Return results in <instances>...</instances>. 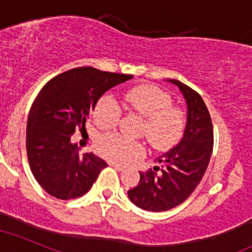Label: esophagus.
<instances>
[{
    "instance_id": "esophagus-1",
    "label": "esophagus",
    "mask_w": 252,
    "mask_h": 252,
    "mask_svg": "<svg viewBox=\"0 0 252 252\" xmlns=\"http://www.w3.org/2000/svg\"><path fill=\"white\" fill-rule=\"evenodd\" d=\"M109 165L113 166V168H115L116 170H119V172L124 170V166L120 165V164H116V162H109Z\"/></svg>"
}]
</instances>
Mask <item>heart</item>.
<instances>
[{
	"instance_id": "1",
	"label": "heart",
	"mask_w": 252,
	"mask_h": 252,
	"mask_svg": "<svg viewBox=\"0 0 252 252\" xmlns=\"http://www.w3.org/2000/svg\"><path fill=\"white\" fill-rule=\"evenodd\" d=\"M126 106L142 116V133L156 149H168L179 141L185 129V116L173 106L172 97L154 86H139L128 91ZM122 116L119 105L110 94L101 97L94 111L96 124L103 129L118 126ZM101 155L116 162H126L143 154V146L126 137L110 133L98 141Z\"/></svg>"
}]
</instances>
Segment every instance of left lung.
<instances>
[{"label":"left lung","instance_id":"obj_1","mask_svg":"<svg viewBox=\"0 0 252 252\" xmlns=\"http://www.w3.org/2000/svg\"><path fill=\"white\" fill-rule=\"evenodd\" d=\"M177 86L187 105V122L183 137L173 149L155 161L161 165L139 173L137 187L128 191L133 204L147 211H166L185 201L201 182L210 161L214 134L210 114L201 96L179 80Z\"/></svg>","mask_w":252,"mask_h":252}]
</instances>
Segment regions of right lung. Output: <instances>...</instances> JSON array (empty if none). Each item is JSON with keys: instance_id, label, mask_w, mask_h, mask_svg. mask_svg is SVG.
<instances>
[{"instance_id": "1", "label": "right lung", "mask_w": 252, "mask_h": 252, "mask_svg": "<svg viewBox=\"0 0 252 252\" xmlns=\"http://www.w3.org/2000/svg\"><path fill=\"white\" fill-rule=\"evenodd\" d=\"M132 78L75 67L52 78L35 97L27 123V154L35 181L51 196L60 200L83 196L106 168L92 152L80 155L70 138L77 126H86L105 92Z\"/></svg>"}]
</instances>
